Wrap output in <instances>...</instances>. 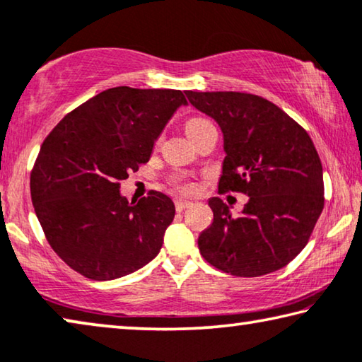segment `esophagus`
Listing matches in <instances>:
<instances>
[{"instance_id": "1", "label": "esophagus", "mask_w": 362, "mask_h": 362, "mask_svg": "<svg viewBox=\"0 0 362 362\" xmlns=\"http://www.w3.org/2000/svg\"><path fill=\"white\" fill-rule=\"evenodd\" d=\"M192 203L190 202H185V199H175V209L182 212L183 209H187L188 206H190Z\"/></svg>"}]
</instances>
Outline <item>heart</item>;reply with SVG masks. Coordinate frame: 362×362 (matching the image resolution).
<instances>
[{
	"label": "heart",
	"instance_id": "heart-1",
	"mask_svg": "<svg viewBox=\"0 0 362 362\" xmlns=\"http://www.w3.org/2000/svg\"><path fill=\"white\" fill-rule=\"evenodd\" d=\"M209 120H206V119H203V117H193V119H190L187 122V125H185V130H187V134L190 135L193 130H197V129H199L202 127V125H204V124H208ZM175 185H177V188H179V190H182V192H192L193 190V185L192 183H188V182H175Z\"/></svg>",
	"mask_w": 362,
	"mask_h": 362
}]
</instances>
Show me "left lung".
I'll return each mask as SVG.
<instances>
[{
    "label": "left lung",
    "instance_id": "1",
    "mask_svg": "<svg viewBox=\"0 0 362 362\" xmlns=\"http://www.w3.org/2000/svg\"><path fill=\"white\" fill-rule=\"evenodd\" d=\"M188 101L219 124L226 159L219 193L248 194L233 217L211 198V227L199 253L222 272L259 277L301 253L324 209L322 164L296 120L262 96L242 91H185Z\"/></svg>",
    "mask_w": 362,
    "mask_h": 362
}]
</instances>
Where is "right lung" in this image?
Returning <instances> with one entry per match:
<instances>
[{"label":"right lung","instance_id":"obj_1","mask_svg":"<svg viewBox=\"0 0 362 362\" xmlns=\"http://www.w3.org/2000/svg\"><path fill=\"white\" fill-rule=\"evenodd\" d=\"M180 90L116 87L64 116L45 139L30 174L37 217L54 253L91 280H114L158 256L175 206L151 190L139 203L120 180L148 163Z\"/></svg>","mask_w":362,"mask_h":362}]
</instances>
